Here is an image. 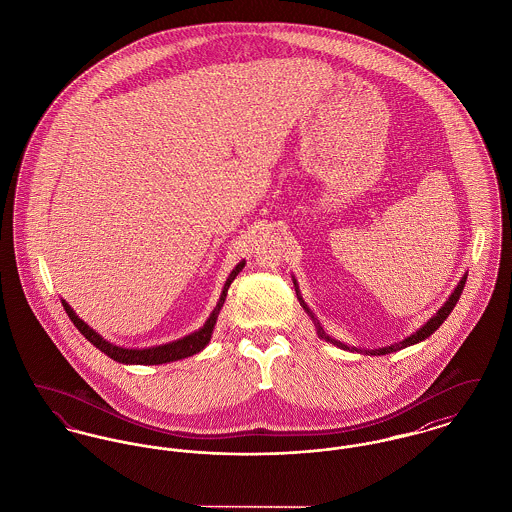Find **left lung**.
Listing matches in <instances>:
<instances>
[{"label":"left lung","mask_w":512,"mask_h":512,"mask_svg":"<svg viewBox=\"0 0 512 512\" xmlns=\"http://www.w3.org/2000/svg\"><path fill=\"white\" fill-rule=\"evenodd\" d=\"M466 278L468 276H462V280L458 282V286L454 288V292L450 294V298L444 302V306L436 312V315H433L421 329H417L413 335H409L407 339H403V341H399V343H394V345H388V347H382V349H374V351H360V349H356V347H349V345H345V343H341V341H335V339H331L329 335H325V331H323V327L319 325V321L315 319L314 314L310 312V308L306 306V302L302 300V296L298 294V288H296V294H298V300H300V304H302V308L310 314V317L314 319L315 327H317V335L321 337V339H325V341H329V343H333V345H337L339 349H343V351H356V353H366V354H376V356H380V354H388L395 353V351H401V349H405V347H411V345H415V343H421V341H425L427 337H431L434 331L444 323V319L450 315V312L454 310V306H456V302L460 300V296H462V290H464V286H466ZM294 280V278H292ZM294 284H296V280H294Z\"/></svg>","instance_id":"8db88e82"}]
</instances>
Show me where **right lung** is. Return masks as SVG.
I'll return each mask as SVG.
<instances>
[{
  "mask_svg": "<svg viewBox=\"0 0 512 512\" xmlns=\"http://www.w3.org/2000/svg\"><path fill=\"white\" fill-rule=\"evenodd\" d=\"M245 267V261L237 263L236 269L230 273L224 288H222V294H220V300L216 304V308L212 310L210 317L206 319V323L187 337L179 339V341H173V343H167V345H159V347H150V349H124V347H117L109 341H105L99 333H95L85 321H81L76 312L70 308V304L66 300H62V306L66 310L68 317L72 319V323L79 329V333L93 345L97 347L101 353L107 354L109 358L122 362V364H165V362H173V360H181V358H187V356H193V354L200 353L208 343H210V337H212V331H214V325H216V319L218 314L226 302V294H228V288L230 284L234 282V278L239 275V271Z\"/></svg>",
  "mask_w": 512,
  "mask_h": 512,
  "instance_id": "obj_1",
  "label": "right lung"
}]
</instances>
